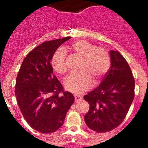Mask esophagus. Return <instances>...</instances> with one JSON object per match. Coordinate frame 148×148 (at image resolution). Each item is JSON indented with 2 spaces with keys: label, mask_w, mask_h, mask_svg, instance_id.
<instances>
[{
  "label": "esophagus",
  "mask_w": 148,
  "mask_h": 148,
  "mask_svg": "<svg viewBox=\"0 0 148 148\" xmlns=\"http://www.w3.org/2000/svg\"><path fill=\"white\" fill-rule=\"evenodd\" d=\"M74 96H75V102H78V101H82V99H83L82 96H80V95H75Z\"/></svg>",
  "instance_id": "1"
}]
</instances>
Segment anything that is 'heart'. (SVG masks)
Returning a JSON list of instances; mask_svg holds the SVG:
<instances>
[{
    "label": "heart",
    "instance_id": "1",
    "mask_svg": "<svg viewBox=\"0 0 148 148\" xmlns=\"http://www.w3.org/2000/svg\"><path fill=\"white\" fill-rule=\"evenodd\" d=\"M67 49L81 61L78 66L80 72L70 75L64 82L65 88L72 92L80 94L92 87L93 80L100 82L110 68L109 53L104 48L95 47L85 40H78L68 46ZM52 66L56 73L64 75L68 72L65 52L59 49L52 58Z\"/></svg>",
    "mask_w": 148,
    "mask_h": 148
}]
</instances>
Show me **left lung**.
Returning <instances> with one entry per match:
<instances>
[{
    "instance_id": "8db88e82",
    "label": "left lung",
    "mask_w": 148,
    "mask_h": 148,
    "mask_svg": "<svg viewBox=\"0 0 148 148\" xmlns=\"http://www.w3.org/2000/svg\"><path fill=\"white\" fill-rule=\"evenodd\" d=\"M111 66L100 85L84 96L90 104L86 125L96 133L113 130L124 121L134 99L135 81L125 58L110 50Z\"/></svg>"
}]
</instances>
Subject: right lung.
<instances>
[{"label": "right lung", "mask_w": 148, "mask_h": 148, "mask_svg": "<svg viewBox=\"0 0 148 148\" xmlns=\"http://www.w3.org/2000/svg\"><path fill=\"white\" fill-rule=\"evenodd\" d=\"M69 39L36 47L23 59L17 75L15 93L21 112L29 126L41 133L58 130L75 100L71 92H64L51 65L56 49Z\"/></svg>", "instance_id": "obj_1"}]
</instances>
